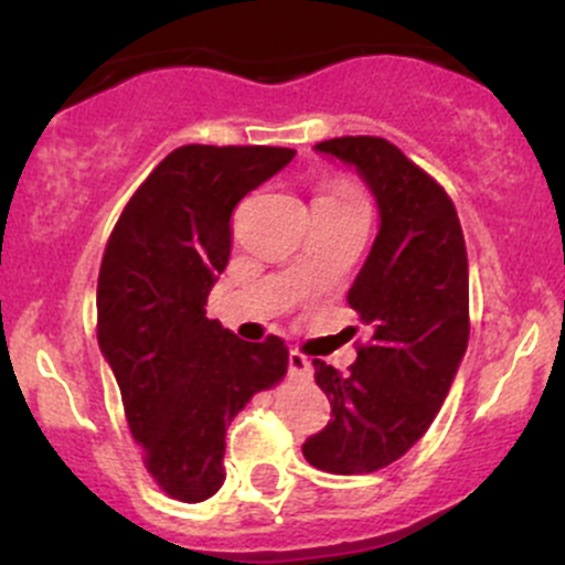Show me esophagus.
<instances>
[{
    "mask_svg": "<svg viewBox=\"0 0 565 565\" xmlns=\"http://www.w3.org/2000/svg\"><path fill=\"white\" fill-rule=\"evenodd\" d=\"M311 372H315V369H311V361L303 355V352L298 350L289 352V374H292V377L309 380Z\"/></svg>",
    "mask_w": 565,
    "mask_h": 565,
    "instance_id": "34e87169",
    "label": "esophagus"
}]
</instances>
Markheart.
<instances>
[{"mask_svg":"<svg viewBox=\"0 0 565 565\" xmlns=\"http://www.w3.org/2000/svg\"><path fill=\"white\" fill-rule=\"evenodd\" d=\"M330 196H352V191H347V188H339V191H333Z\"/></svg>","mask_w":565,"mask_h":565,"instance_id":"heart-1","label":"heart"}]
</instances>
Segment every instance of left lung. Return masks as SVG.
<instances>
[{
  "label": "left lung",
  "mask_w": 565,
  "mask_h": 565,
  "mask_svg": "<svg viewBox=\"0 0 565 565\" xmlns=\"http://www.w3.org/2000/svg\"><path fill=\"white\" fill-rule=\"evenodd\" d=\"M315 150L355 169L380 213L374 246L347 295L372 339L350 374L315 361L333 420L303 443L317 470L355 476L402 459L457 380L470 335L467 250L448 193L391 141L341 136Z\"/></svg>",
  "instance_id": "8db88e82"
}]
</instances>
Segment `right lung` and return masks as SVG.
Segmentation results:
<instances>
[{"label": "right lung", "instance_id": "right-lung-1", "mask_svg": "<svg viewBox=\"0 0 565 565\" xmlns=\"http://www.w3.org/2000/svg\"><path fill=\"white\" fill-rule=\"evenodd\" d=\"M292 158L287 147H177L108 237L98 344L147 470L182 503L218 492L226 426L287 374L278 335L237 339L204 306L230 262L232 210Z\"/></svg>", "mask_w": 565, "mask_h": 565}]
</instances>
